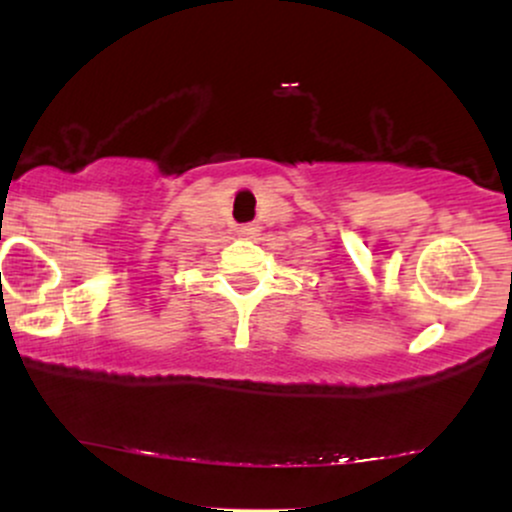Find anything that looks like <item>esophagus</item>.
<instances>
[{
	"instance_id": "esophagus-1",
	"label": "esophagus",
	"mask_w": 512,
	"mask_h": 512,
	"mask_svg": "<svg viewBox=\"0 0 512 512\" xmlns=\"http://www.w3.org/2000/svg\"><path fill=\"white\" fill-rule=\"evenodd\" d=\"M238 231L243 233V236L252 238V236H257V231H260V226H257V223H243V226H240Z\"/></svg>"
}]
</instances>
